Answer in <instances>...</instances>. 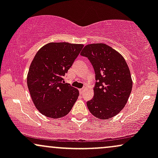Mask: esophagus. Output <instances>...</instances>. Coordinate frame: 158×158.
<instances>
[{
  "label": "esophagus",
  "instance_id": "esophagus-1",
  "mask_svg": "<svg viewBox=\"0 0 158 158\" xmlns=\"http://www.w3.org/2000/svg\"><path fill=\"white\" fill-rule=\"evenodd\" d=\"M83 91H84V89H83V88H81V89H79V93H80V94H82Z\"/></svg>",
  "mask_w": 158,
  "mask_h": 158
}]
</instances>
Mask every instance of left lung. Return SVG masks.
Here are the masks:
<instances>
[{"mask_svg": "<svg viewBox=\"0 0 158 158\" xmlns=\"http://www.w3.org/2000/svg\"><path fill=\"white\" fill-rule=\"evenodd\" d=\"M80 54L89 59L96 74L88 110L98 119L111 118L122 110L131 94L133 82L128 64L119 52L102 43L86 45Z\"/></svg>", "mask_w": 158, "mask_h": 158, "instance_id": "obj_1", "label": "left lung"}]
</instances>
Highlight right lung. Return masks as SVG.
I'll return each instance as SVG.
<instances>
[{"label":"right lung","instance_id":"obj_1","mask_svg":"<svg viewBox=\"0 0 158 158\" xmlns=\"http://www.w3.org/2000/svg\"><path fill=\"white\" fill-rule=\"evenodd\" d=\"M83 44L50 42L36 52L27 73V86L40 113L50 118L64 117L73 108L79 92L64 82V77Z\"/></svg>","mask_w":158,"mask_h":158}]
</instances>
